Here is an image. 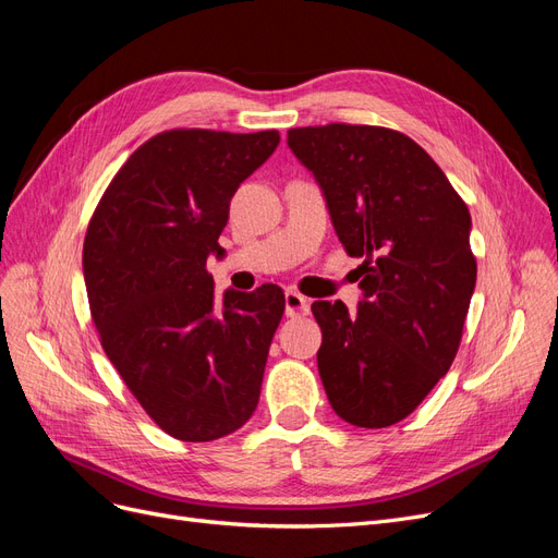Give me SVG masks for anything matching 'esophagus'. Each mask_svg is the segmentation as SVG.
Returning <instances> with one entry per match:
<instances>
[{"label":"esophagus","mask_w":558,"mask_h":558,"mask_svg":"<svg viewBox=\"0 0 558 558\" xmlns=\"http://www.w3.org/2000/svg\"><path fill=\"white\" fill-rule=\"evenodd\" d=\"M310 314V300L298 291H286V316H305Z\"/></svg>","instance_id":"esophagus-1"}]
</instances>
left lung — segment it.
<instances>
[{"label":"left lung","mask_w":558,"mask_h":558,"mask_svg":"<svg viewBox=\"0 0 558 558\" xmlns=\"http://www.w3.org/2000/svg\"><path fill=\"white\" fill-rule=\"evenodd\" d=\"M289 148L318 183L349 256L365 258L356 312L342 300L312 305L320 381L351 426H393L459 351L477 281L470 211L426 150L396 130L295 128Z\"/></svg>","instance_id":"1"}]
</instances>
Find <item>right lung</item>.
Returning <instances> with one entry per match:
<instances>
[{
	"mask_svg": "<svg viewBox=\"0 0 558 558\" xmlns=\"http://www.w3.org/2000/svg\"><path fill=\"white\" fill-rule=\"evenodd\" d=\"M279 132L170 130L142 144L90 218L83 279L109 361L156 424L211 442L256 412L269 342L283 316L275 283L216 300L207 272L240 183Z\"/></svg>",
	"mask_w": 558,
	"mask_h": 558,
	"instance_id": "add662e5",
	"label": "right lung"
}]
</instances>
